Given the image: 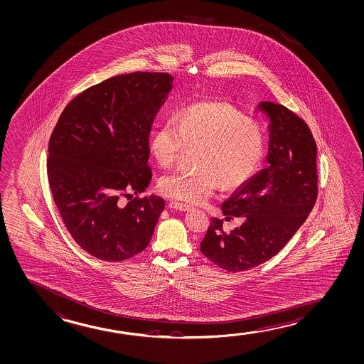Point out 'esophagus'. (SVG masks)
I'll return each mask as SVG.
<instances>
[{
    "mask_svg": "<svg viewBox=\"0 0 364 364\" xmlns=\"http://www.w3.org/2000/svg\"><path fill=\"white\" fill-rule=\"evenodd\" d=\"M168 207L172 210H177V211L181 212H187L191 210V206L185 205V203H179V202H169Z\"/></svg>",
    "mask_w": 364,
    "mask_h": 364,
    "instance_id": "obj_1",
    "label": "esophagus"
}]
</instances>
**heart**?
<instances>
[{"label": "heart", "mask_w": 364, "mask_h": 364, "mask_svg": "<svg viewBox=\"0 0 364 364\" xmlns=\"http://www.w3.org/2000/svg\"><path fill=\"white\" fill-rule=\"evenodd\" d=\"M151 148L164 167L177 162L187 148L201 149L197 157L200 172L166 174L159 190L178 201L203 203L218 183L235 190L255 176L265 156V127L230 105L197 104L163 122Z\"/></svg>", "instance_id": "heart-1"}]
</instances>
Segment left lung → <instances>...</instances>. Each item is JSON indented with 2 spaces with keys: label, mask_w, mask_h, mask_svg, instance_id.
<instances>
[{
  "label": "left lung",
  "mask_w": 364,
  "mask_h": 364,
  "mask_svg": "<svg viewBox=\"0 0 364 364\" xmlns=\"http://www.w3.org/2000/svg\"><path fill=\"white\" fill-rule=\"evenodd\" d=\"M267 120L269 146L262 168L223 201L228 218H242L231 232L213 218L201 252L230 272H244L272 259L293 237L314 206L318 191L316 146L308 125L282 104L255 105Z\"/></svg>",
  "instance_id": "obj_1"
}]
</instances>
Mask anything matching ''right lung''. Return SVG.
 <instances>
[{"mask_svg":"<svg viewBox=\"0 0 364 364\" xmlns=\"http://www.w3.org/2000/svg\"><path fill=\"white\" fill-rule=\"evenodd\" d=\"M173 82L167 73L113 76L73 99L51 134L55 205L76 244L97 259H131L152 239L164 200L144 196L123 207L119 196L149 186V133Z\"/></svg>","mask_w":364,"mask_h":364,"instance_id":"add662e5","label":"right lung"}]
</instances>
